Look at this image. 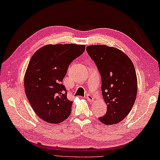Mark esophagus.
<instances>
[{
	"label": "esophagus",
	"instance_id": "obj_1",
	"mask_svg": "<svg viewBox=\"0 0 160 160\" xmlns=\"http://www.w3.org/2000/svg\"><path fill=\"white\" fill-rule=\"evenodd\" d=\"M86 99H87V100H88V101H89V102H92V101L94 100V96H92V94H88L86 95Z\"/></svg>",
	"mask_w": 160,
	"mask_h": 160
}]
</instances>
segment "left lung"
Wrapping results in <instances>:
<instances>
[{
	"label": "left lung",
	"instance_id": "1",
	"mask_svg": "<svg viewBox=\"0 0 160 160\" xmlns=\"http://www.w3.org/2000/svg\"><path fill=\"white\" fill-rule=\"evenodd\" d=\"M102 79V94L107 112L99 120L105 125L120 122L129 114L136 100L137 79L134 64L114 47L92 45L86 47Z\"/></svg>",
	"mask_w": 160,
	"mask_h": 160
}]
</instances>
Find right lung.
<instances>
[{
	"label": "right lung",
	"mask_w": 160,
	"mask_h": 160,
	"mask_svg": "<svg viewBox=\"0 0 160 160\" xmlns=\"http://www.w3.org/2000/svg\"><path fill=\"white\" fill-rule=\"evenodd\" d=\"M77 44L46 45L32 55L24 76V88L34 112L46 122L58 124L67 119L72 101L67 99L62 80L68 66L83 53Z\"/></svg>",
	"instance_id": "right-lung-1"
}]
</instances>
